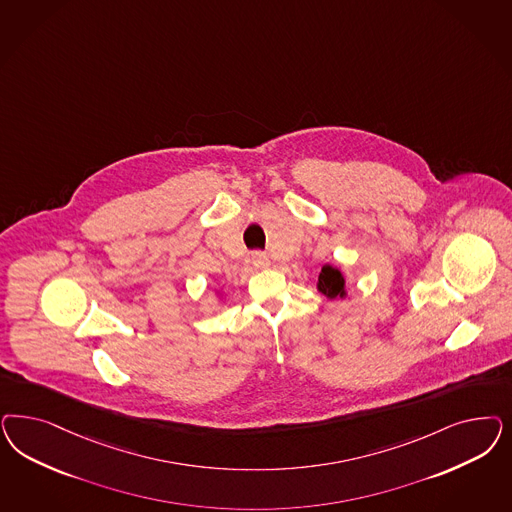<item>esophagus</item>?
I'll list each match as a JSON object with an SVG mask.
<instances>
[{"instance_id":"1","label":"esophagus","mask_w":512,"mask_h":512,"mask_svg":"<svg viewBox=\"0 0 512 512\" xmlns=\"http://www.w3.org/2000/svg\"><path fill=\"white\" fill-rule=\"evenodd\" d=\"M252 264H254V267H260V269H264V267L269 265V258H267V254H265V252L256 250V252L252 254Z\"/></svg>"}]
</instances>
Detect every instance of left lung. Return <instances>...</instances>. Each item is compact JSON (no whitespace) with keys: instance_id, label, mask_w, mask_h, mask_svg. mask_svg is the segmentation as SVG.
<instances>
[{"instance_id":"obj_1","label":"left lung","mask_w":512,"mask_h":512,"mask_svg":"<svg viewBox=\"0 0 512 512\" xmlns=\"http://www.w3.org/2000/svg\"><path fill=\"white\" fill-rule=\"evenodd\" d=\"M316 288L318 292H322L324 296L335 299V297L347 296V290H345V277L341 273V269L333 267V265H324L320 275H318V282H316Z\"/></svg>"}]
</instances>
